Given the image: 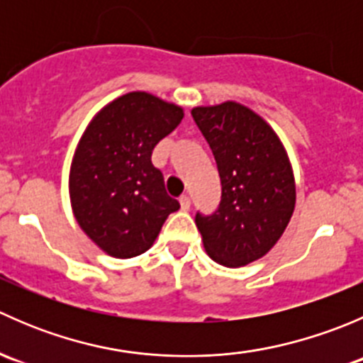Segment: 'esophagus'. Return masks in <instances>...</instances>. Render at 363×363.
Wrapping results in <instances>:
<instances>
[{
    "mask_svg": "<svg viewBox=\"0 0 363 363\" xmlns=\"http://www.w3.org/2000/svg\"><path fill=\"white\" fill-rule=\"evenodd\" d=\"M179 203H181L182 211H189V207H191V199H189L188 195H182L181 199H179Z\"/></svg>",
    "mask_w": 363,
    "mask_h": 363,
    "instance_id": "34e87169",
    "label": "esophagus"
}]
</instances>
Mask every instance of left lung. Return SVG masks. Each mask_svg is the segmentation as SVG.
Here are the masks:
<instances>
[{
  "label": "left lung",
  "instance_id": "1",
  "mask_svg": "<svg viewBox=\"0 0 363 363\" xmlns=\"http://www.w3.org/2000/svg\"><path fill=\"white\" fill-rule=\"evenodd\" d=\"M212 149L221 202L196 214L207 255L219 265L244 267L276 246L295 211V177L283 142L246 105L223 101L191 111Z\"/></svg>",
  "mask_w": 363,
  "mask_h": 363
}]
</instances>
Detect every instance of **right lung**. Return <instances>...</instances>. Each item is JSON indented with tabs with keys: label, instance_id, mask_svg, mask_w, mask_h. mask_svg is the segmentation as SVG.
I'll return each instance as SVG.
<instances>
[{
	"label": "right lung",
	"instance_id": "right-lung-1",
	"mask_svg": "<svg viewBox=\"0 0 363 363\" xmlns=\"http://www.w3.org/2000/svg\"><path fill=\"white\" fill-rule=\"evenodd\" d=\"M182 117L179 105L131 91L105 105L80 137L69 167L72 211L84 233L113 258L147 251L181 207L167 195L151 155Z\"/></svg>",
	"mask_w": 363,
	"mask_h": 363
}]
</instances>
